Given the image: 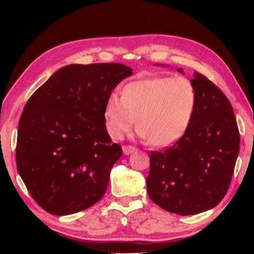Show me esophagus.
Segmentation results:
<instances>
[{"label":"esophagus","mask_w":254,"mask_h":254,"mask_svg":"<svg viewBox=\"0 0 254 254\" xmlns=\"http://www.w3.org/2000/svg\"><path fill=\"white\" fill-rule=\"evenodd\" d=\"M135 149L136 148L134 146H131V145H124V146L122 147L124 155H128V154H131L133 152H135Z\"/></svg>","instance_id":"obj_1"}]
</instances>
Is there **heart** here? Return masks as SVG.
Returning a JSON list of instances; mask_svg holds the SVG:
<instances>
[{
    "label": "heart",
    "mask_w": 254,
    "mask_h": 254,
    "mask_svg": "<svg viewBox=\"0 0 254 254\" xmlns=\"http://www.w3.org/2000/svg\"><path fill=\"white\" fill-rule=\"evenodd\" d=\"M196 108V90L183 76H157L124 86L121 98L111 94L106 100L107 132L120 139L130 132L136 118L138 135L155 147H167L185 135Z\"/></svg>",
    "instance_id": "heart-1"
}]
</instances>
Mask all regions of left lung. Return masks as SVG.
<instances>
[{"mask_svg":"<svg viewBox=\"0 0 254 254\" xmlns=\"http://www.w3.org/2000/svg\"><path fill=\"white\" fill-rule=\"evenodd\" d=\"M191 82L196 90L191 126L172 146L150 152L146 179L150 199L167 212L183 216L213 208L224 198L240 145L227 97L202 74L194 73Z\"/></svg>","mask_w":254,"mask_h":254,"instance_id":"1","label":"left lung"}]
</instances>
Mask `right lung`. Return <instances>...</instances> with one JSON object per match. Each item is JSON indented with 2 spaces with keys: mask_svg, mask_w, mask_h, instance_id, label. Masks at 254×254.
Here are the masks:
<instances>
[{
  "mask_svg": "<svg viewBox=\"0 0 254 254\" xmlns=\"http://www.w3.org/2000/svg\"><path fill=\"white\" fill-rule=\"evenodd\" d=\"M133 74L120 63L71 64L52 75L27 101L16 145V166L32 198L62 216L104 196L122 148L111 143L106 100Z\"/></svg>",
  "mask_w": 254,
  "mask_h": 254,
  "instance_id": "obj_1",
  "label": "right lung"
}]
</instances>
